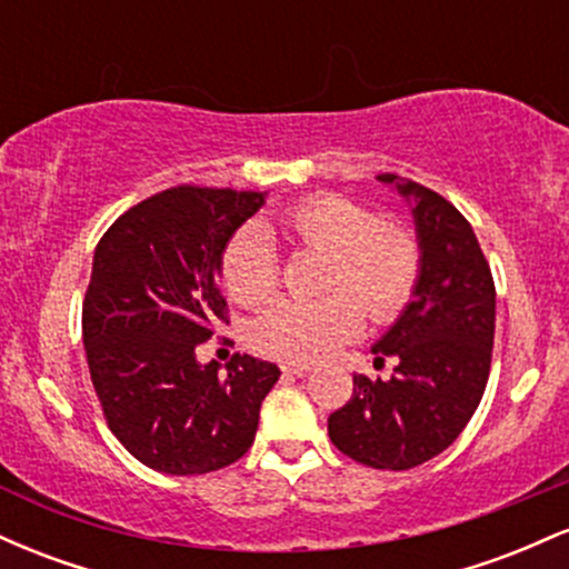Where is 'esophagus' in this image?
Wrapping results in <instances>:
<instances>
[{
    "instance_id": "1",
    "label": "esophagus",
    "mask_w": 569,
    "mask_h": 569,
    "mask_svg": "<svg viewBox=\"0 0 569 569\" xmlns=\"http://www.w3.org/2000/svg\"><path fill=\"white\" fill-rule=\"evenodd\" d=\"M283 375H291V377H307L312 371V367H307V363H283Z\"/></svg>"
}]
</instances>
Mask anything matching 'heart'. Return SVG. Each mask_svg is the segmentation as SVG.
Wrapping results in <instances>:
<instances>
[{
  "label": "heart",
  "instance_id": "b5f03b06",
  "mask_svg": "<svg viewBox=\"0 0 569 569\" xmlns=\"http://www.w3.org/2000/svg\"><path fill=\"white\" fill-rule=\"evenodd\" d=\"M270 234L289 246L329 257L323 299H283L251 326V345L262 356L310 363L361 331L363 313L388 323L411 302L422 272V251L407 227L385 224L363 202L345 194H312L280 211L262 227L232 234L221 253V280L238 305L257 307L278 289V257Z\"/></svg>",
  "mask_w": 569,
  "mask_h": 569
}]
</instances>
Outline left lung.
Segmentation results:
<instances>
[{"label": "left lung", "mask_w": 569, "mask_h": 569, "mask_svg": "<svg viewBox=\"0 0 569 569\" xmlns=\"http://www.w3.org/2000/svg\"><path fill=\"white\" fill-rule=\"evenodd\" d=\"M411 202L422 272L411 302L371 348L393 377L352 375V396L329 417L342 455L380 471H407L441 455L479 407L495 342V280L473 227L433 189L380 173Z\"/></svg>", "instance_id": "obj_1"}]
</instances>
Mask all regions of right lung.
I'll return each instance as SVG.
<instances>
[{"mask_svg": "<svg viewBox=\"0 0 569 569\" xmlns=\"http://www.w3.org/2000/svg\"><path fill=\"white\" fill-rule=\"evenodd\" d=\"M264 192L181 184L103 232L82 302V342L107 426L136 460L171 476L232 466L251 449L280 369L234 352L227 371L194 348L230 323L221 253Z\"/></svg>", "mask_w": 569, "mask_h": 569, "instance_id": "obj_1", "label": "right lung"}]
</instances>
